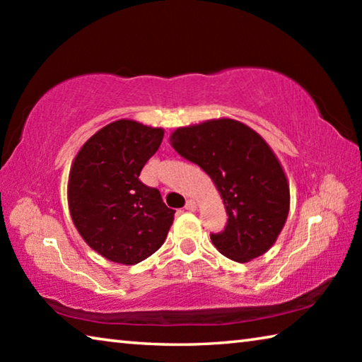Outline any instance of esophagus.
<instances>
[{"instance_id":"1","label":"esophagus","mask_w":362,"mask_h":362,"mask_svg":"<svg viewBox=\"0 0 362 362\" xmlns=\"http://www.w3.org/2000/svg\"><path fill=\"white\" fill-rule=\"evenodd\" d=\"M185 209L189 211V212H194L196 209H198V203H196L194 199H188L187 204H185Z\"/></svg>"}]
</instances>
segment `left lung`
I'll use <instances>...</instances> for the list:
<instances>
[{
    "label": "left lung",
    "instance_id": "8db88e82",
    "mask_svg": "<svg viewBox=\"0 0 362 362\" xmlns=\"http://www.w3.org/2000/svg\"><path fill=\"white\" fill-rule=\"evenodd\" d=\"M170 145L204 170L222 196L225 230L211 235L228 259L246 263L276 243L287 220L291 192L284 169L254 129L231 118L209 119L170 134Z\"/></svg>",
    "mask_w": 362,
    "mask_h": 362
}]
</instances>
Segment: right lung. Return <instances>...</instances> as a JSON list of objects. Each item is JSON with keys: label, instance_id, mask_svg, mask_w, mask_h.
Listing matches in <instances>:
<instances>
[{"label": "right lung", "instance_id": "add662e5", "mask_svg": "<svg viewBox=\"0 0 362 362\" xmlns=\"http://www.w3.org/2000/svg\"><path fill=\"white\" fill-rule=\"evenodd\" d=\"M163 127L118 119L86 140L71 163L69 209L83 240L97 254L136 265L166 240L175 211L156 188L139 180L163 142Z\"/></svg>", "mask_w": 362, "mask_h": 362}]
</instances>
